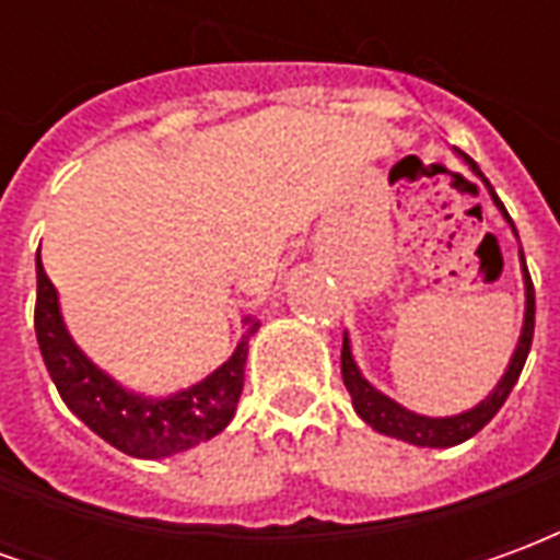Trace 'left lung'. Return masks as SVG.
Masks as SVG:
<instances>
[{"mask_svg":"<svg viewBox=\"0 0 560 560\" xmlns=\"http://www.w3.org/2000/svg\"><path fill=\"white\" fill-rule=\"evenodd\" d=\"M458 155L468 161L470 171L477 173L482 183H486V188H489V195H492V200L498 203V209L506 215L504 203L498 200L489 179H486L480 167H477V161L470 159V155H465V152H458ZM506 221L513 224L510 215H506ZM513 231H516V224H513ZM518 255H522V252H518ZM522 272H525V327H522V336H518L516 353H513V360L506 365V375L501 377V384L494 387L492 396H486L477 408L458 413V417H420V413L405 411L401 405L387 399L384 393H377V389L360 375V369H357V363H353L351 357L348 336H345V341H341V377H345V387L351 393L353 411L360 413L375 432L399 438V441H408V444L417 446H453L474 438L486 422L492 420L494 413L501 411V405H504L506 396H510V389L516 387L518 375H522V365L528 360L530 341H534V281H530V272L528 267H525V255H522Z\"/></svg>","mask_w":560,"mask_h":560,"instance_id":"left-lung-1","label":"left lung"}]
</instances>
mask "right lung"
Wrapping results in <instances>:
<instances>
[{
  "instance_id": "1",
  "label": "right lung",
  "mask_w": 560,
  "mask_h": 560,
  "mask_svg": "<svg viewBox=\"0 0 560 560\" xmlns=\"http://www.w3.org/2000/svg\"><path fill=\"white\" fill-rule=\"evenodd\" d=\"M35 336L44 365L62 401L107 444L128 456L164 458L215 438L233 420L243 393L248 339L257 329L255 320H248V329L231 360L215 369L207 381L176 393L171 399H143L104 375L71 341L59 315L56 288L42 267V255H35Z\"/></svg>"
}]
</instances>
